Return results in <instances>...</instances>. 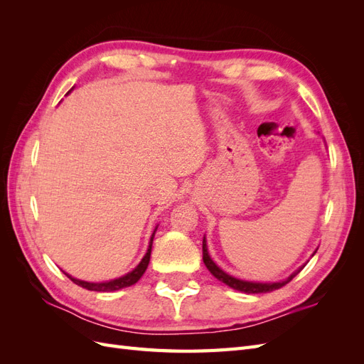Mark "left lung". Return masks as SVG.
Here are the masks:
<instances>
[{
	"label": "left lung",
	"mask_w": 364,
	"mask_h": 364,
	"mask_svg": "<svg viewBox=\"0 0 364 364\" xmlns=\"http://www.w3.org/2000/svg\"><path fill=\"white\" fill-rule=\"evenodd\" d=\"M202 249H203V262L206 269L213 273V277H215L218 281H222L223 284L229 285L230 289L234 290H238V291H243V293H253V294H258V293H269V291H273V290H278L281 287H284L285 284H289L297 273H299L304 267L305 264L301 267L297 269L294 273H291L290 277L284 281H279V282H252V281H243V279H237L234 277H230V274H228L226 272H223L222 269H220L217 264L211 259V257H209L208 253V246H206V240L203 237V245H202ZM316 253V252H314ZM313 253V255H314Z\"/></svg>",
	"instance_id": "1"
}]
</instances>
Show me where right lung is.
<instances>
[{
  "label": "right lung",
  "instance_id": "add662e5",
  "mask_svg": "<svg viewBox=\"0 0 364 364\" xmlns=\"http://www.w3.org/2000/svg\"><path fill=\"white\" fill-rule=\"evenodd\" d=\"M158 229V228H156ZM156 229L153 230L151 234V238H150V243H149V249H147V253L144 255V258L141 259V262L138 264V266L129 272L127 274H124V277L121 278H117V279H112V281H107V282H86V281H80V279H75L73 278L71 274L65 273L67 277L77 285H80V287L86 289V290H91V291H117V290H121V289H126V287H130V285H134L139 281V278L144 274V272L147 270V266L150 262V253H151V245H153V237H155V232Z\"/></svg>",
  "mask_w": 364,
  "mask_h": 364
}]
</instances>
